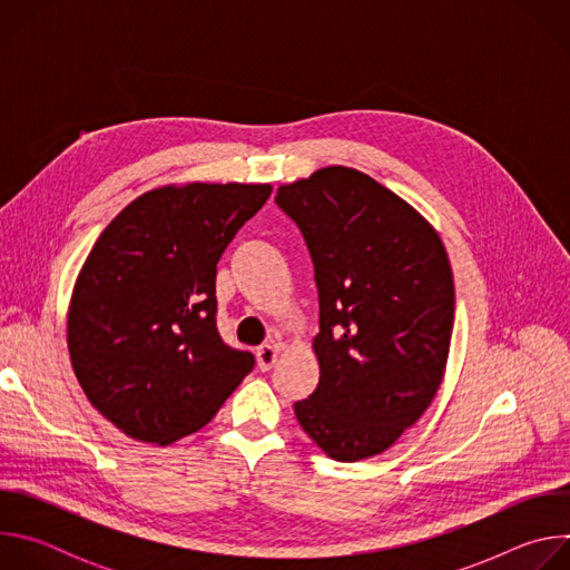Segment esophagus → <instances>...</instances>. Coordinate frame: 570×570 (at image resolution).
I'll return each instance as SVG.
<instances>
[{
	"mask_svg": "<svg viewBox=\"0 0 570 570\" xmlns=\"http://www.w3.org/2000/svg\"><path fill=\"white\" fill-rule=\"evenodd\" d=\"M277 354H279V350L275 347V345H262V347H257V363H259V367L264 370V372H268L273 365H275V361H277Z\"/></svg>",
	"mask_w": 570,
	"mask_h": 570,
	"instance_id": "34e87169",
	"label": "esophagus"
}]
</instances>
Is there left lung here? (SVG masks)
<instances>
[{
	"mask_svg": "<svg viewBox=\"0 0 570 570\" xmlns=\"http://www.w3.org/2000/svg\"><path fill=\"white\" fill-rule=\"evenodd\" d=\"M308 248L320 381L293 411L338 462L390 449L431 405L449 358L455 291L435 229L370 176L327 167L279 187Z\"/></svg>",
	"mask_w": 570,
	"mask_h": 570,
	"instance_id": "1",
	"label": "left lung"
}]
</instances>
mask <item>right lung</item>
I'll use <instances>...</instances> for the list:
<instances>
[{
	"instance_id": "obj_1",
	"label": "right lung",
	"mask_w": 570,
	"mask_h": 570,
	"mask_svg": "<svg viewBox=\"0 0 570 570\" xmlns=\"http://www.w3.org/2000/svg\"><path fill=\"white\" fill-rule=\"evenodd\" d=\"M271 185H187L139 196L99 236L73 286L67 345L95 409L128 438L171 444L203 429L250 352L216 327V264Z\"/></svg>"
}]
</instances>
